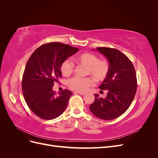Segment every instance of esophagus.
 I'll return each instance as SVG.
<instances>
[{"instance_id": "34e87169", "label": "esophagus", "mask_w": 158, "mask_h": 158, "mask_svg": "<svg viewBox=\"0 0 158 158\" xmlns=\"http://www.w3.org/2000/svg\"><path fill=\"white\" fill-rule=\"evenodd\" d=\"M76 93H78V94H80V95H84L85 94V93H84V92H76Z\"/></svg>"}]
</instances>
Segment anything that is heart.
<instances>
[{
    "label": "heart",
    "instance_id": "obj_1",
    "mask_svg": "<svg viewBox=\"0 0 158 158\" xmlns=\"http://www.w3.org/2000/svg\"><path fill=\"white\" fill-rule=\"evenodd\" d=\"M74 60L78 63L87 66L86 74H90L98 81L106 78L109 72V64L106 60H99L98 56L92 53H84L76 56ZM74 70V64L71 60H65L61 65L60 71L65 76H70ZM67 84L72 89L85 92L94 84L92 78L74 77L68 80Z\"/></svg>",
    "mask_w": 158,
    "mask_h": 158
}]
</instances>
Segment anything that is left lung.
Segmentation results:
<instances>
[{
    "label": "left lung",
    "instance_id": "1",
    "mask_svg": "<svg viewBox=\"0 0 158 158\" xmlns=\"http://www.w3.org/2000/svg\"><path fill=\"white\" fill-rule=\"evenodd\" d=\"M97 51L109 64V74L99 86L101 92L107 90V94L99 98L95 94L89 110L103 120H113L125 113L133 101L137 88L136 72L132 62L120 51L107 47H97Z\"/></svg>",
    "mask_w": 158,
    "mask_h": 158
}]
</instances>
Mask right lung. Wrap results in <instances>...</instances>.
<instances>
[{"label":"right lung","mask_w":158,"mask_h":158,"mask_svg":"<svg viewBox=\"0 0 158 158\" xmlns=\"http://www.w3.org/2000/svg\"><path fill=\"white\" fill-rule=\"evenodd\" d=\"M78 51L52 42L38 47L30 57L22 78V92L27 106L37 116L51 120L65 111L73 93L65 89L57 95L52 87L62 77V64Z\"/></svg>","instance_id":"1"}]
</instances>
